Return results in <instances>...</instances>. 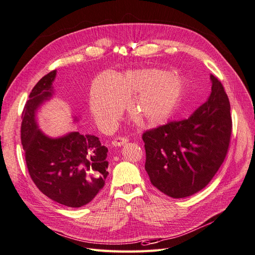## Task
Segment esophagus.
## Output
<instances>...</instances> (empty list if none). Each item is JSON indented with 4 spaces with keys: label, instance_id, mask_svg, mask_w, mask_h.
Returning <instances> with one entry per match:
<instances>
[{
    "label": "esophagus",
    "instance_id": "34e87169",
    "mask_svg": "<svg viewBox=\"0 0 255 255\" xmlns=\"http://www.w3.org/2000/svg\"><path fill=\"white\" fill-rule=\"evenodd\" d=\"M129 142L128 140V138H126V137H116L115 139L112 140V145L115 146V147H121V146H123V145H125V144H127Z\"/></svg>",
    "mask_w": 255,
    "mask_h": 255
}]
</instances>
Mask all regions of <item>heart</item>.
<instances>
[{"label": "heart", "instance_id": "obj_1", "mask_svg": "<svg viewBox=\"0 0 255 255\" xmlns=\"http://www.w3.org/2000/svg\"><path fill=\"white\" fill-rule=\"evenodd\" d=\"M184 84L178 75L159 69L129 70L112 79L103 77L90 92V109L97 124L108 129L117 121L125 102L129 112L145 126H158L180 106Z\"/></svg>", "mask_w": 255, "mask_h": 255}]
</instances>
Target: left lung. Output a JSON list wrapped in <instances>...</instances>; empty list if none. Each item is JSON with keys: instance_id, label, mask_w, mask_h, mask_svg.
Returning a JSON list of instances; mask_svg holds the SVG:
<instances>
[{"instance_id": "1", "label": "left lung", "mask_w": 255, "mask_h": 255, "mask_svg": "<svg viewBox=\"0 0 255 255\" xmlns=\"http://www.w3.org/2000/svg\"><path fill=\"white\" fill-rule=\"evenodd\" d=\"M210 80L208 100L189 118L143 134L150 182L173 199L201 191L218 172L228 151L230 103L222 83L212 74Z\"/></svg>"}]
</instances>
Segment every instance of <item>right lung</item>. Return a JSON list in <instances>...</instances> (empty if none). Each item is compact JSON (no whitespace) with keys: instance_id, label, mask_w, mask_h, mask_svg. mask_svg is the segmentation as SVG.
<instances>
[{"instance_id":"right-lung-1","label":"right lung","mask_w":255,"mask_h":255,"mask_svg":"<svg viewBox=\"0 0 255 255\" xmlns=\"http://www.w3.org/2000/svg\"><path fill=\"white\" fill-rule=\"evenodd\" d=\"M56 70L36 83L22 113L21 139L28 171L39 190L61 205L79 208L103 189L108 175V149L96 135L73 131L50 137L39 128L36 112L54 94ZM80 119L73 117V121Z\"/></svg>"}]
</instances>
